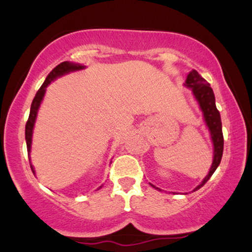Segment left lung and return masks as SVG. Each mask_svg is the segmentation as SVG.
<instances>
[{"mask_svg":"<svg viewBox=\"0 0 252 252\" xmlns=\"http://www.w3.org/2000/svg\"><path fill=\"white\" fill-rule=\"evenodd\" d=\"M185 85L192 89L196 100H198L199 104H200V108L202 110V112H204L205 122H206L207 126H209L211 131V137H212V141H213V146H215L212 166H211V169L206 178H205L201 184L194 189L196 190L200 189V187L204 186V185L209 181V179L212 176L213 173H215V170L217 169V167H218L219 163H220L222 150H224V137H222L220 114H219L218 109H217L216 106L215 94H213V90L211 89L210 84L207 83L206 80H205L195 70H192L189 72V76H187L186 84H185ZM153 187L156 189L155 186Z\"/></svg>","mask_w":252,"mask_h":252,"instance_id":"8db88e82","label":"left lung"}]
</instances>
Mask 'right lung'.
<instances>
[{
	"label": "right lung",
	"instance_id": "1",
	"mask_svg": "<svg viewBox=\"0 0 252 252\" xmlns=\"http://www.w3.org/2000/svg\"><path fill=\"white\" fill-rule=\"evenodd\" d=\"M82 68H84V66L79 65V63H68V62H63L62 63H59V65L56 66V67H54L53 70L50 72V74H48L47 78H46L45 83L42 84L41 88H40L39 91L36 92L35 97H34L33 102H32L30 117H28L27 123H26V143H27L28 153L31 152L32 134H33V128H34V123H35L37 109H39L40 103H41V100H42V98H43V94H45V91H46V88H47V85L52 82V80H54L58 77L63 76V74L68 73V72H71V71L82 70ZM31 168H32V170H33V173H34V169H33V167H32V164H31Z\"/></svg>",
	"mask_w": 252,
	"mask_h": 252
}]
</instances>
